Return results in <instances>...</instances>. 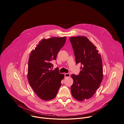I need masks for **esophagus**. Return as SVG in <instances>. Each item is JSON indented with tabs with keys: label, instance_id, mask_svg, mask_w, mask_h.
I'll list each match as a JSON object with an SVG mask.
<instances>
[{
	"label": "esophagus",
	"instance_id": "1",
	"mask_svg": "<svg viewBox=\"0 0 124 124\" xmlns=\"http://www.w3.org/2000/svg\"><path fill=\"white\" fill-rule=\"evenodd\" d=\"M70 74H69V73H66V74H65V78H68V77H70Z\"/></svg>",
	"mask_w": 124,
	"mask_h": 124
}]
</instances>
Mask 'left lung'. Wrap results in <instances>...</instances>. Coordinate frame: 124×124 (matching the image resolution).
Listing matches in <instances>:
<instances>
[{"mask_svg": "<svg viewBox=\"0 0 124 124\" xmlns=\"http://www.w3.org/2000/svg\"><path fill=\"white\" fill-rule=\"evenodd\" d=\"M74 51L76 64H81L79 74L71 75L72 96L82 101L95 94L103 79L102 61L96 47L85 37L69 38Z\"/></svg>", "mask_w": 124, "mask_h": 124, "instance_id": "obj_1", "label": "left lung"}]
</instances>
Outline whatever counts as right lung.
Instances as JSON below:
<instances>
[{
  "mask_svg": "<svg viewBox=\"0 0 124 124\" xmlns=\"http://www.w3.org/2000/svg\"><path fill=\"white\" fill-rule=\"evenodd\" d=\"M66 37L43 39L31 52L28 62V79L30 85L40 99L50 100L55 97L64 75L58 69L52 70V61L64 45Z\"/></svg>",
  "mask_w": 124,
  "mask_h": 124,
  "instance_id": "obj_1",
  "label": "right lung"
}]
</instances>
